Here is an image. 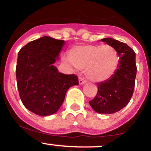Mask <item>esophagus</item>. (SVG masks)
<instances>
[{"label":"esophagus","mask_w":151,"mask_h":151,"mask_svg":"<svg viewBox=\"0 0 151 151\" xmlns=\"http://www.w3.org/2000/svg\"><path fill=\"white\" fill-rule=\"evenodd\" d=\"M79 84H80V85H83V84H86V81L83 77H80L79 79Z\"/></svg>","instance_id":"obj_1"}]
</instances>
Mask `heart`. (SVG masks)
<instances>
[{"label":"heart","instance_id":"1","mask_svg":"<svg viewBox=\"0 0 151 151\" xmlns=\"http://www.w3.org/2000/svg\"><path fill=\"white\" fill-rule=\"evenodd\" d=\"M69 58L76 68L85 69L86 77L93 82H104L111 78L120 63L117 50L110 45H76L69 52Z\"/></svg>","mask_w":151,"mask_h":151}]
</instances>
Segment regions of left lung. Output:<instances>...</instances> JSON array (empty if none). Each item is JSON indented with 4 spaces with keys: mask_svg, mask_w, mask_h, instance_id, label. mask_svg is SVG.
I'll return each mask as SVG.
<instances>
[{
    "mask_svg": "<svg viewBox=\"0 0 151 151\" xmlns=\"http://www.w3.org/2000/svg\"><path fill=\"white\" fill-rule=\"evenodd\" d=\"M101 41L117 50L120 63L113 77L98 83L96 96L89 103L96 113L114 114L125 107L132 97L137 71L136 53L126 43L114 38Z\"/></svg>",
    "mask_w": 151,
    "mask_h": 151,
    "instance_id": "obj_1",
    "label": "left lung"
}]
</instances>
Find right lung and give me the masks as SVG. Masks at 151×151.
<instances>
[{"instance_id": "obj_1", "label": "right lung", "mask_w": 151, "mask_h": 151, "mask_svg": "<svg viewBox=\"0 0 151 151\" xmlns=\"http://www.w3.org/2000/svg\"><path fill=\"white\" fill-rule=\"evenodd\" d=\"M65 44L64 40L44 36L27 43L18 52L16 79L20 99L37 115L56 113L67 90L79 84L77 76L59 72L55 66Z\"/></svg>"}]
</instances>
